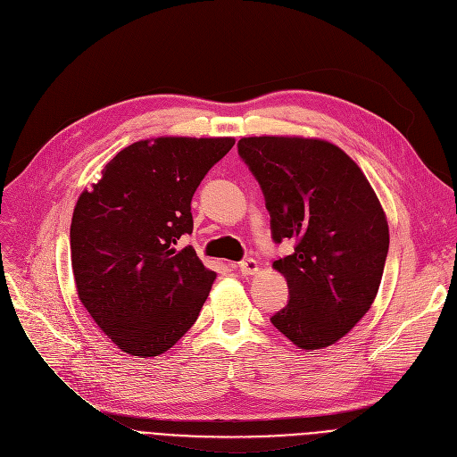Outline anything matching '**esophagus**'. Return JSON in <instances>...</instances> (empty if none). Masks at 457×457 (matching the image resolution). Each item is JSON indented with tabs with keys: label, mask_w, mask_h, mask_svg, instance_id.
<instances>
[{
	"label": "esophagus",
	"mask_w": 457,
	"mask_h": 457,
	"mask_svg": "<svg viewBox=\"0 0 457 457\" xmlns=\"http://www.w3.org/2000/svg\"><path fill=\"white\" fill-rule=\"evenodd\" d=\"M238 270H241L243 276H253V274L259 272V265H257L255 259H245V261L238 262Z\"/></svg>",
	"instance_id": "34e87169"
}]
</instances>
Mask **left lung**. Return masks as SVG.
Here are the masks:
<instances>
[{
	"label": "left lung",
	"instance_id": "obj_1",
	"mask_svg": "<svg viewBox=\"0 0 457 457\" xmlns=\"http://www.w3.org/2000/svg\"><path fill=\"white\" fill-rule=\"evenodd\" d=\"M238 155L265 195L274 261L291 300L270 319L302 350L343 339L370 309L389 252L387 216L365 174L339 146L305 137H245Z\"/></svg>",
	"mask_w": 457,
	"mask_h": 457
}]
</instances>
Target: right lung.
<instances>
[{
	"mask_svg": "<svg viewBox=\"0 0 457 457\" xmlns=\"http://www.w3.org/2000/svg\"><path fill=\"white\" fill-rule=\"evenodd\" d=\"M233 137H157L118 152L78 198L71 270L92 320L126 353L155 357L196 322L216 278L190 246V202Z\"/></svg>",
	"mask_w": 457,
	"mask_h": 457,
	"instance_id": "right-lung-1",
	"label": "right lung"
}]
</instances>
